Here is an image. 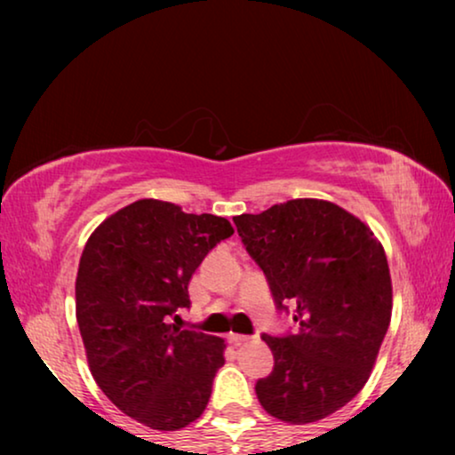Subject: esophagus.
Masks as SVG:
<instances>
[{
    "instance_id": "1",
    "label": "esophagus",
    "mask_w": 455,
    "mask_h": 455,
    "mask_svg": "<svg viewBox=\"0 0 455 455\" xmlns=\"http://www.w3.org/2000/svg\"><path fill=\"white\" fill-rule=\"evenodd\" d=\"M252 338H248V335H240V333H229V344L234 346H242L246 344V341H251Z\"/></svg>"
}]
</instances>
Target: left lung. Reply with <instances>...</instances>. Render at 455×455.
Listing matches in <instances>:
<instances>
[{
	"label": "left lung",
	"instance_id": "1",
	"mask_svg": "<svg viewBox=\"0 0 455 455\" xmlns=\"http://www.w3.org/2000/svg\"><path fill=\"white\" fill-rule=\"evenodd\" d=\"M279 310L294 307L296 333L273 338V371L257 397L273 419L316 422L346 406L375 366L391 321V275L381 242L346 209L294 198L234 217Z\"/></svg>",
	"mask_w": 455,
	"mask_h": 455
}]
</instances>
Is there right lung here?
<instances>
[{"label": "right lung", "instance_id": "right-lung-1", "mask_svg": "<svg viewBox=\"0 0 455 455\" xmlns=\"http://www.w3.org/2000/svg\"><path fill=\"white\" fill-rule=\"evenodd\" d=\"M234 234L226 217L142 198L108 217L80 257L76 321L92 379L124 414L178 431L207 408L226 341L170 323L211 248Z\"/></svg>", "mask_w": 455, "mask_h": 455}]
</instances>
